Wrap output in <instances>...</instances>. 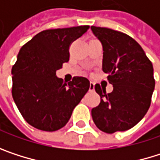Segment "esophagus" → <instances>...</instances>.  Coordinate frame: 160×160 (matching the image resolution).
Listing matches in <instances>:
<instances>
[{"label": "esophagus", "mask_w": 160, "mask_h": 160, "mask_svg": "<svg viewBox=\"0 0 160 160\" xmlns=\"http://www.w3.org/2000/svg\"><path fill=\"white\" fill-rule=\"evenodd\" d=\"M89 91L90 92H92V91H94V83L93 82H90V87H89Z\"/></svg>", "instance_id": "1"}]
</instances>
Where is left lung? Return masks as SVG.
Instances as JSON below:
<instances>
[{
  "label": "left lung",
  "instance_id": "8db88e82",
  "mask_svg": "<svg viewBox=\"0 0 160 160\" xmlns=\"http://www.w3.org/2000/svg\"><path fill=\"white\" fill-rule=\"evenodd\" d=\"M103 45V67L113 85L110 93L94 86L101 97L92 109L96 127L104 132H124L135 126L148 110L155 89L154 69L140 44L129 35L108 28L91 27Z\"/></svg>",
  "mask_w": 160,
  "mask_h": 160
}]
</instances>
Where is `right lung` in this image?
Segmentation results:
<instances>
[{
	"label": "right lung",
	"instance_id": "add662e5",
	"mask_svg": "<svg viewBox=\"0 0 160 160\" xmlns=\"http://www.w3.org/2000/svg\"><path fill=\"white\" fill-rule=\"evenodd\" d=\"M88 28L43 30L20 49L12 68V95L22 117L34 128L45 132L63 128L88 92V79L74 77L67 84L55 75L69 60L70 44Z\"/></svg>",
	"mask_w": 160,
	"mask_h": 160
}]
</instances>
